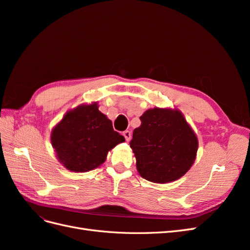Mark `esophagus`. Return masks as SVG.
I'll use <instances>...</instances> for the list:
<instances>
[{"instance_id":"34e87169","label":"esophagus","mask_w":250,"mask_h":250,"mask_svg":"<svg viewBox=\"0 0 250 250\" xmlns=\"http://www.w3.org/2000/svg\"><path fill=\"white\" fill-rule=\"evenodd\" d=\"M123 135H124V138H125V140L128 142V141H130V139H131V132L129 131V130H125L124 132H123Z\"/></svg>"}]
</instances>
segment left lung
Returning a JSON list of instances; mask_svg holds the SVG:
<instances>
[{
	"label": "left lung",
	"instance_id": "obj_1",
	"mask_svg": "<svg viewBox=\"0 0 250 250\" xmlns=\"http://www.w3.org/2000/svg\"><path fill=\"white\" fill-rule=\"evenodd\" d=\"M130 147L140 175L151 183L167 184L183 177L193 166L197 135L177 108L154 107L140 117Z\"/></svg>",
	"mask_w": 250,
	"mask_h": 250
}]
</instances>
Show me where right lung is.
<instances>
[{
    "instance_id": "add662e5",
    "label": "right lung",
    "mask_w": 250,
    "mask_h": 250,
    "mask_svg": "<svg viewBox=\"0 0 250 250\" xmlns=\"http://www.w3.org/2000/svg\"><path fill=\"white\" fill-rule=\"evenodd\" d=\"M123 142L124 137L113 130L111 121L99 110L97 102L66 111L51 132L57 160L76 173L100 167L109 151Z\"/></svg>"
}]
</instances>
